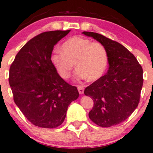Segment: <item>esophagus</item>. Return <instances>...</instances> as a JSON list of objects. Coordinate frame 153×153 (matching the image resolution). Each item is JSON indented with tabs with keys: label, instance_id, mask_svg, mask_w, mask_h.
<instances>
[{
	"label": "esophagus",
	"instance_id": "obj_1",
	"mask_svg": "<svg viewBox=\"0 0 153 153\" xmlns=\"http://www.w3.org/2000/svg\"><path fill=\"white\" fill-rule=\"evenodd\" d=\"M78 92H79L80 94H83L84 92V88L83 86H78Z\"/></svg>",
	"mask_w": 153,
	"mask_h": 153
}]
</instances>
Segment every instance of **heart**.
I'll return each mask as SVG.
<instances>
[{
	"label": "heart",
	"mask_w": 153,
	"mask_h": 153,
	"mask_svg": "<svg viewBox=\"0 0 153 153\" xmlns=\"http://www.w3.org/2000/svg\"><path fill=\"white\" fill-rule=\"evenodd\" d=\"M52 61L62 78L70 76L75 62L78 67L75 72L77 79L95 81L105 72L108 54L101 43L78 36L66 41L62 48H56L53 51Z\"/></svg>",
	"instance_id": "heart-1"
}]
</instances>
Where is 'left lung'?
<instances>
[{
  "mask_svg": "<svg viewBox=\"0 0 153 153\" xmlns=\"http://www.w3.org/2000/svg\"><path fill=\"white\" fill-rule=\"evenodd\" d=\"M105 47L108 54L107 73L84 90L94 106L89 117L102 127L124 121L138 106L143 86V69L136 58L122 44L101 34L83 32Z\"/></svg>",
  "mask_w": 153,
  "mask_h": 153,
  "instance_id": "8db88e82",
  "label": "left lung"
}]
</instances>
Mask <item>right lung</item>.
Instances as JSON below:
<instances>
[{
  "label": "right lung",
  "mask_w": 153,
  "mask_h": 153,
  "mask_svg": "<svg viewBox=\"0 0 153 153\" xmlns=\"http://www.w3.org/2000/svg\"><path fill=\"white\" fill-rule=\"evenodd\" d=\"M70 30L42 32L29 40L11 64L9 83L13 99L35 126L56 128L68 106L79 96L75 86L61 78L51 61L53 47Z\"/></svg>",
  "instance_id": "obj_1"
}]
</instances>
